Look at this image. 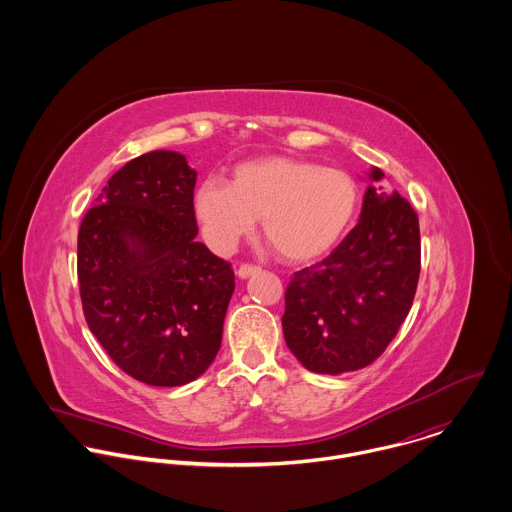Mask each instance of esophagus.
Instances as JSON below:
<instances>
[{"label": "esophagus", "mask_w": 512, "mask_h": 512, "mask_svg": "<svg viewBox=\"0 0 512 512\" xmlns=\"http://www.w3.org/2000/svg\"><path fill=\"white\" fill-rule=\"evenodd\" d=\"M260 272V268L258 266H252V264H242L240 268H238V278L240 280H246V278H250V276H254V274H258Z\"/></svg>", "instance_id": "obj_1"}]
</instances>
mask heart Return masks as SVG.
<instances>
[{"mask_svg":"<svg viewBox=\"0 0 512 512\" xmlns=\"http://www.w3.org/2000/svg\"><path fill=\"white\" fill-rule=\"evenodd\" d=\"M361 205L355 177L295 157H260L232 169L230 183L205 179L193 193L203 236L230 252L264 219L270 246L290 262L327 254L351 228Z\"/></svg>","mask_w":512,"mask_h":512,"instance_id":"b5f03b06","label":"heart"}]
</instances>
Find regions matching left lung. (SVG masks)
<instances>
[{"label":"left lung","mask_w":512,"mask_h":512,"mask_svg":"<svg viewBox=\"0 0 512 512\" xmlns=\"http://www.w3.org/2000/svg\"><path fill=\"white\" fill-rule=\"evenodd\" d=\"M368 177L384 173L372 167ZM420 254L412 205L368 185L359 224L325 260L295 272L286 290L282 327L295 359L319 374L376 361L412 307Z\"/></svg>","instance_id":"left-lung-1"}]
</instances>
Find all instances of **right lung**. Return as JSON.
<instances>
[{"instance_id":"obj_1","label":"right lung","mask_w":512,"mask_h":512,"mask_svg":"<svg viewBox=\"0 0 512 512\" xmlns=\"http://www.w3.org/2000/svg\"><path fill=\"white\" fill-rule=\"evenodd\" d=\"M197 171L149 151L116 171L78 230L86 323L110 359L149 386H181L215 361L234 272L199 232Z\"/></svg>"}]
</instances>
